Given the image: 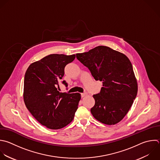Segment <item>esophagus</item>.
Listing matches in <instances>:
<instances>
[{"mask_svg":"<svg viewBox=\"0 0 160 160\" xmlns=\"http://www.w3.org/2000/svg\"><path fill=\"white\" fill-rule=\"evenodd\" d=\"M87 94H88L87 93L84 92V93H81V97H82V98H84V97H85L86 96H87Z\"/></svg>","mask_w":160,"mask_h":160,"instance_id":"esophagus-1","label":"esophagus"}]
</instances>
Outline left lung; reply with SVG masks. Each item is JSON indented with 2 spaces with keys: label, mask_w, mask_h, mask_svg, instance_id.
<instances>
[{
  "label": "left lung",
  "mask_w": 160,
  "mask_h": 160,
  "mask_svg": "<svg viewBox=\"0 0 160 160\" xmlns=\"http://www.w3.org/2000/svg\"><path fill=\"white\" fill-rule=\"evenodd\" d=\"M76 58L89 69L95 80L102 81L100 92L93 95L92 116L103 124H117L129 111L138 92L137 80L129 59L124 54L103 46L76 54Z\"/></svg>",
  "instance_id": "1"
}]
</instances>
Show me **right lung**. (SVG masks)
<instances>
[{"instance_id":"add662e5","label":"right lung","mask_w":160,"mask_h":160,"mask_svg":"<svg viewBox=\"0 0 160 160\" xmlns=\"http://www.w3.org/2000/svg\"><path fill=\"white\" fill-rule=\"evenodd\" d=\"M75 58V54H50L32 63L26 72L23 93L26 106L39 123L49 129H59L68 125L78 108L81 94L58 91L66 66ZM62 83L68 86L65 81Z\"/></svg>"}]
</instances>
